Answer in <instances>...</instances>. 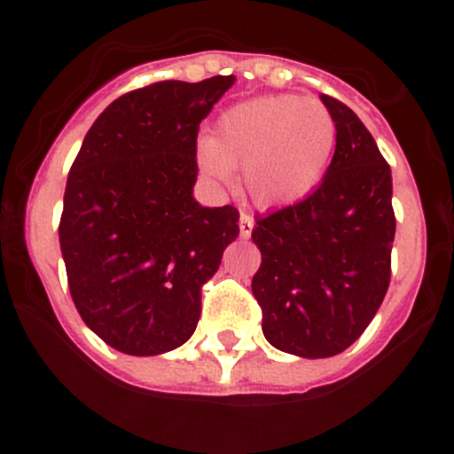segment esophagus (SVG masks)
I'll return each mask as SVG.
<instances>
[{"label": "esophagus", "instance_id": "34e87169", "mask_svg": "<svg viewBox=\"0 0 454 454\" xmlns=\"http://www.w3.org/2000/svg\"><path fill=\"white\" fill-rule=\"evenodd\" d=\"M253 228H254V219L250 217L248 213H241L239 215V235L244 237V239H248V237L253 235Z\"/></svg>", "mask_w": 454, "mask_h": 454}]
</instances>
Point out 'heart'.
I'll return each instance as SVG.
<instances>
[{"label":"heart","instance_id":"b5f03b06","mask_svg":"<svg viewBox=\"0 0 454 454\" xmlns=\"http://www.w3.org/2000/svg\"><path fill=\"white\" fill-rule=\"evenodd\" d=\"M327 105L301 96H261L226 109L215 138L198 145L200 167L217 182L244 168L248 195L263 208L305 198L320 182L336 146Z\"/></svg>","mask_w":454,"mask_h":454}]
</instances>
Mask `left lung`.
Instances as JSON below:
<instances>
[{
    "instance_id": "left-lung-1",
    "label": "left lung",
    "mask_w": 454,
    "mask_h": 454,
    "mask_svg": "<svg viewBox=\"0 0 454 454\" xmlns=\"http://www.w3.org/2000/svg\"><path fill=\"white\" fill-rule=\"evenodd\" d=\"M320 98L338 129L323 182L253 231L261 329L270 345L301 358H329L358 340L388 290L395 237L387 160L345 103Z\"/></svg>"
}]
</instances>
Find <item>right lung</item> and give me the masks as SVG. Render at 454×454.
<instances>
[{
    "mask_svg": "<svg viewBox=\"0 0 454 454\" xmlns=\"http://www.w3.org/2000/svg\"><path fill=\"white\" fill-rule=\"evenodd\" d=\"M232 83L127 91L72 162L59 222L67 286L87 327L122 354L158 356L193 336L201 287L239 235L235 206L193 200L200 122Z\"/></svg>",
    "mask_w": 454,
    "mask_h": 454,
    "instance_id": "right-lung-1",
    "label": "right lung"
}]
</instances>
